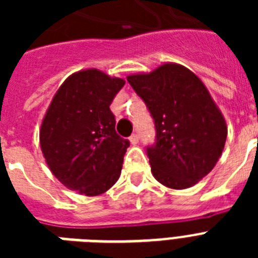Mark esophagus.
Listing matches in <instances>:
<instances>
[{
    "label": "esophagus",
    "instance_id": "1",
    "mask_svg": "<svg viewBox=\"0 0 258 258\" xmlns=\"http://www.w3.org/2000/svg\"><path fill=\"white\" fill-rule=\"evenodd\" d=\"M130 142H131V145H137L138 142H139V135H138V134H133V135L130 137Z\"/></svg>",
    "mask_w": 258,
    "mask_h": 258
}]
</instances>
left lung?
Instances as JSON below:
<instances>
[{
    "mask_svg": "<svg viewBox=\"0 0 258 258\" xmlns=\"http://www.w3.org/2000/svg\"><path fill=\"white\" fill-rule=\"evenodd\" d=\"M127 82L145 101L155 124V143L147 146L155 179L187 188L216 166L226 142V123L204 83L178 64H163Z\"/></svg>",
    "mask_w": 258,
    "mask_h": 258,
    "instance_id": "obj_1",
    "label": "left lung"
}]
</instances>
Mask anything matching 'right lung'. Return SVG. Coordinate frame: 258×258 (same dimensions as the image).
<instances>
[{
	"mask_svg": "<svg viewBox=\"0 0 258 258\" xmlns=\"http://www.w3.org/2000/svg\"><path fill=\"white\" fill-rule=\"evenodd\" d=\"M123 86V79L87 70L70 76L54 95L40 145L50 171L70 190L99 196L119 179L130 142L115 131L109 105Z\"/></svg>",
	"mask_w": 258,
	"mask_h": 258,
	"instance_id": "obj_1",
	"label": "right lung"
}]
</instances>
